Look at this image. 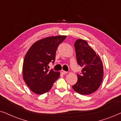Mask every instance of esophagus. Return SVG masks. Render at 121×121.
I'll return each mask as SVG.
<instances>
[{
	"label": "esophagus",
	"instance_id": "obj_1",
	"mask_svg": "<svg viewBox=\"0 0 121 121\" xmlns=\"http://www.w3.org/2000/svg\"><path fill=\"white\" fill-rule=\"evenodd\" d=\"M61 73L63 74V75H65V74H67V73H68V72H66V71H65L64 70H61Z\"/></svg>",
	"mask_w": 121,
	"mask_h": 121
}]
</instances>
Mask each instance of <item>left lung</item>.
Listing matches in <instances>:
<instances>
[{
  "mask_svg": "<svg viewBox=\"0 0 121 121\" xmlns=\"http://www.w3.org/2000/svg\"><path fill=\"white\" fill-rule=\"evenodd\" d=\"M74 46L77 63L82 69L81 73L77 74V82L72 88L82 95L91 94L102 83L104 73L102 62L85 40L77 39Z\"/></svg>",
  "mask_w": 121,
  "mask_h": 121,
  "instance_id": "1",
  "label": "left lung"
}]
</instances>
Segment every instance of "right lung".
<instances>
[{"label":"right lung","instance_id":"right-lung-1","mask_svg":"<svg viewBox=\"0 0 121 121\" xmlns=\"http://www.w3.org/2000/svg\"><path fill=\"white\" fill-rule=\"evenodd\" d=\"M65 35L50 36L38 40L32 45L24 58L22 65L24 81L34 93L44 94L51 89L60 77V72L48 69L54 62L56 52Z\"/></svg>","mask_w":121,"mask_h":121}]
</instances>
